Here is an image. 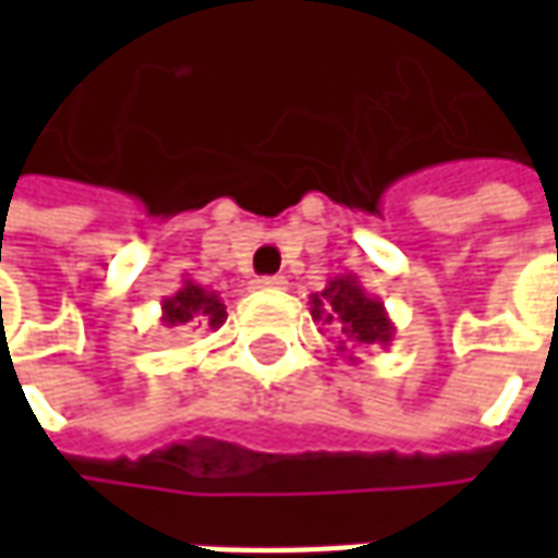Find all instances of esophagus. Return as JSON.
<instances>
[{
  "mask_svg": "<svg viewBox=\"0 0 558 558\" xmlns=\"http://www.w3.org/2000/svg\"><path fill=\"white\" fill-rule=\"evenodd\" d=\"M256 290H287V278L275 275V278H259L256 280Z\"/></svg>",
  "mask_w": 558,
  "mask_h": 558,
  "instance_id": "obj_1",
  "label": "esophagus"
}]
</instances>
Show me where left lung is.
<instances>
[{
	"label": "left lung",
	"instance_id": "8db88e82",
	"mask_svg": "<svg viewBox=\"0 0 558 558\" xmlns=\"http://www.w3.org/2000/svg\"><path fill=\"white\" fill-rule=\"evenodd\" d=\"M311 316L335 335V352L347 362H359L355 350L383 347L395 340V323L386 304L364 290L355 275H338L326 283V290L311 295Z\"/></svg>",
	"mask_w": 558,
	"mask_h": 558
}]
</instances>
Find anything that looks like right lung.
Listing matches in <instances>:
<instances>
[{"instance_id": "right-lung-1", "label": "right lung", "mask_w": 558, "mask_h": 558, "mask_svg": "<svg viewBox=\"0 0 558 558\" xmlns=\"http://www.w3.org/2000/svg\"><path fill=\"white\" fill-rule=\"evenodd\" d=\"M223 319H227V304L220 302L218 292L199 287L191 278H184L182 287L160 302V323L167 328H220Z\"/></svg>"}]
</instances>
